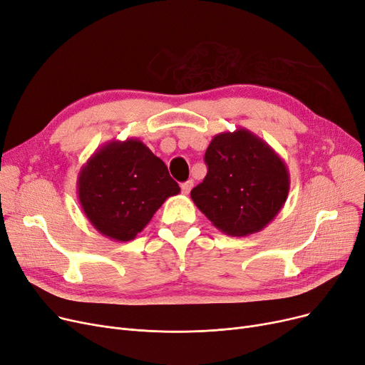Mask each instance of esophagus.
Instances as JSON below:
<instances>
[{
    "instance_id": "esophagus-1",
    "label": "esophagus",
    "mask_w": 365,
    "mask_h": 365,
    "mask_svg": "<svg viewBox=\"0 0 365 365\" xmlns=\"http://www.w3.org/2000/svg\"><path fill=\"white\" fill-rule=\"evenodd\" d=\"M192 187H193V181H192V180H188V181L182 182V184H181V192H182V195H188L190 190H192Z\"/></svg>"
}]
</instances>
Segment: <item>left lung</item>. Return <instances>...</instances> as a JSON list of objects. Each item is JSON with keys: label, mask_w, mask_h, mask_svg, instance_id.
Masks as SVG:
<instances>
[{"label": "left lung", "mask_w": 365, "mask_h": 365, "mask_svg": "<svg viewBox=\"0 0 365 365\" xmlns=\"http://www.w3.org/2000/svg\"><path fill=\"white\" fill-rule=\"evenodd\" d=\"M207 173L192 190L195 205L218 230L248 236L279 214L289 193L285 162L248 129L221 132L205 153Z\"/></svg>", "instance_id": "obj_1"}]
</instances>
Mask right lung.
I'll list each match as a JSON object with an SVG mask.
<instances>
[{
    "label": "right lung",
    "mask_w": 365,
    "mask_h": 365,
    "mask_svg": "<svg viewBox=\"0 0 365 365\" xmlns=\"http://www.w3.org/2000/svg\"><path fill=\"white\" fill-rule=\"evenodd\" d=\"M180 193L162 159L138 138L108 141L78 173L81 210L106 237L128 242L144 230L163 202Z\"/></svg>",
    "instance_id": "1"
}]
</instances>
